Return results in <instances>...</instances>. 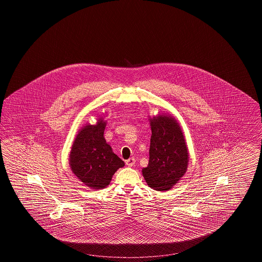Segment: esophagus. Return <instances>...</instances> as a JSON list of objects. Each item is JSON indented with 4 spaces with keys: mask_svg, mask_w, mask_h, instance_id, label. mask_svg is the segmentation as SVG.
Segmentation results:
<instances>
[{
    "mask_svg": "<svg viewBox=\"0 0 262 262\" xmlns=\"http://www.w3.org/2000/svg\"><path fill=\"white\" fill-rule=\"evenodd\" d=\"M125 164H126V166H128V167H133V166L136 164V159H135L134 157H132V158H129V159H127V160L125 161Z\"/></svg>",
    "mask_w": 262,
    "mask_h": 262,
    "instance_id": "esophagus-1",
    "label": "esophagus"
}]
</instances>
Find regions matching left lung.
<instances>
[{
	"label": "left lung",
	"instance_id": "1",
	"mask_svg": "<svg viewBox=\"0 0 262 262\" xmlns=\"http://www.w3.org/2000/svg\"><path fill=\"white\" fill-rule=\"evenodd\" d=\"M151 127L149 162L142 169L148 187L165 191L172 189L187 173L188 150L183 128L171 115L149 118Z\"/></svg>",
	"mask_w": 262,
	"mask_h": 262
}]
</instances>
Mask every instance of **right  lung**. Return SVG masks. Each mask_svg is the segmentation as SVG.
I'll list each match as a JSON object with an SVG mask.
<instances>
[{"label":"right lung","mask_w":262,"mask_h":262,"mask_svg":"<svg viewBox=\"0 0 262 262\" xmlns=\"http://www.w3.org/2000/svg\"><path fill=\"white\" fill-rule=\"evenodd\" d=\"M95 125L82 126L76 134L69 156L73 174L88 188L102 189L110 185L113 176L125 162L106 142L104 130L107 121L96 119Z\"/></svg>","instance_id":"1"}]
</instances>
